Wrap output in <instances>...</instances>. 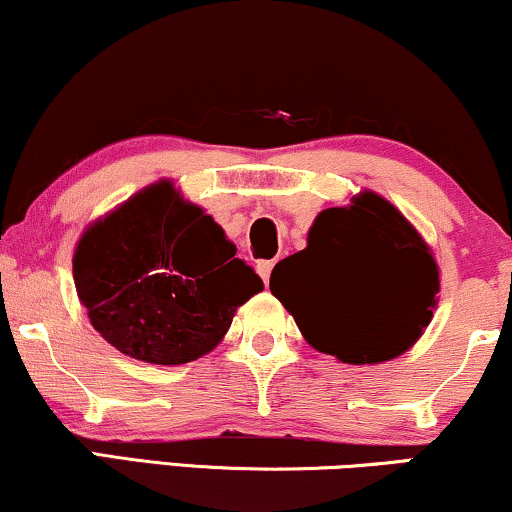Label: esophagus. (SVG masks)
Listing matches in <instances>:
<instances>
[{
	"label": "esophagus",
	"mask_w": 512,
	"mask_h": 512,
	"mask_svg": "<svg viewBox=\"0 0 512 512\" xmlns=\"http://www.w3.org/2000/svg\"><path fill=\"white\" fill-rule=\"evenodd\" d=\"M271 269H274V262H271V260H260V262H257V274H260V278H262L264 283H269Z\"/></svg>",
	"instance_id": "obj_1"
}]
</instances>
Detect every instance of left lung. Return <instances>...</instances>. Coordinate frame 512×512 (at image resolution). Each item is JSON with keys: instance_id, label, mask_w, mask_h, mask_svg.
<instances>
[{"instance_id": "1", "label": "left lung", "mask_w": 512, "mask_h": 512, "mask_svg": "<svg viewBox=\"0 0 512 512\" xmlns=\"http://www.w3.org/2000/svg\"><path fill=\"white\" fill-rule=\"evenodd\" d=\"M269 288L319 352L361 366L399 357L420 338L439 271L401 212L366 191L349 208L323 210L307 248L276 264Z\"/></svg>"}]
</instances>
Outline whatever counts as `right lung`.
<instances>
[{"mask_svg":"<svg viewBox=\"0 0 512 512\" xmlns=\"http://www.w3.org/2000/svg\"><path fill=\"white\" fill-rule=\"evenodd\" d=\"M73 276L96 331L127 357L163 366L208 354L236 309L264 288L222 226L170 181L89 226Z\"/></svg>","mask_w":512,"mask_h":512,"instance_id":"add662e5","label":"right lung"}]
</instances>
